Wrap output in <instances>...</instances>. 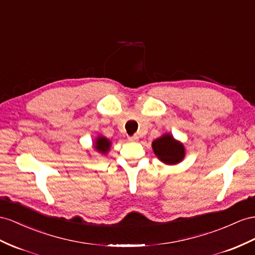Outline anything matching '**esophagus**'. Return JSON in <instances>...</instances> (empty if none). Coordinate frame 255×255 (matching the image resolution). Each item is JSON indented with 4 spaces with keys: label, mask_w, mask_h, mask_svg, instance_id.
<instances>
[{
    "label": "esophagus",
    "mask_w": 255,
    "mask_h": 255,
    "mask_svg": "<svg viewBox=\"0 0 255 255\" xmlns=\"http://www.w3.org/2000/svg\"><path fill=\"white\" fill-rule=\"evenodd\" d=\"M128 140L130 141V142H136V141H139V136L138 135H132V136H129L128 138Z\"/></svg>",
    "instance_id": "1"
}]
</instances>
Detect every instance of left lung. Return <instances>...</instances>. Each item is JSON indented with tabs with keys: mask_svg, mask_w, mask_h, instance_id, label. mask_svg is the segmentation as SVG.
Segmentation results:
<instances>
[{
	"mask_svg": "<svg viewBox=\"0 0 255 255\" xmlns=\"http://www.w3.org/2000/svg\"><path fill=\"white\" fill-rule=\"evenodd\" d=\"M153 152L165 165H177L185 157V146L171 133H164L152 142Z\"/></svg>",
	"mask_w": 255,
	"mask_h": 255,
	"instance_id": "8db88e82",
	"label": "left lung"
}]
</instances>
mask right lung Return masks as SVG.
Returning a JSON list of instances; mask_svg holds the SVG:
<instances>
[{"label": "right lung", "mask_w": 255, "mask_h": 255, "mask_svg": "<svg viewBox=\"0 0 255 255\" xmlns=\"http://www.w3.org/2000/svg\"><path fill=\"white\" fill-rule=\"evenodd\" d=\"M111 145H112V142H111L107 136H104L102 134L98 135L93 143V147L98 153H100L102 155H107L110 152Z\"/></svg>", "instance_id": "obj_1"}]
</instances>
